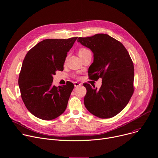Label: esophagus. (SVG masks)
Wrapping results in <instances>:
<instances>
[{
  "mask_svg": "<svg viewBox=\"0 0 158 158\" xmlns=\"http://www.w3.org/2000/svg\"><path fill=\"white\" fill-rule=\"evenodd\" d=\"M81 83H79V82H74V86H75V87H78V86H81Z\"/></svg>",
  "mask_w": 158,
  "mask_h": 158,
  "instance_id": "obj_1",
  "label": "esophagus"
}]
</instances>
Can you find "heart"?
Segmentation results:
<instances>
[{"mask_svg": "<svg viewBox=\"0 0 158 158\" xmlns=\"http://www.w3.org/2000/svg\"><path fill=\"white\" fill-rule=\"evenodd\" d=\"M78 52H79V55L80 57L85 56V55H86L87 54H89V53L91 54V51L89 49L86 48H80L79 49ZM75 77H76V76H75Z\"/></svg>", "mask_w": 158, "mask_h": 158, "instance_id": "1", "label": "heart"}]
</instances>
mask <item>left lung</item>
<instances>
[{
    "mask_svg": "<svg viewBox=\"0 0 158 158\" xmlns=\"http://www.w3.org/2000/svg\"><path fill=\"white\" fill-rule=\"evenodd\" d=\"M77 42L93 52V63L88 69L89 79H102L98 89L84 84L87 90L85 106L98 118H112L127 106L133 94L132 60L123 44L107 34L79 37Z\"/></svg>",
    "mask_w": 158,
    "mask_h": 158,
    "instance_id": "8db88e82",
    "label": "left lung"
}]
</instances>
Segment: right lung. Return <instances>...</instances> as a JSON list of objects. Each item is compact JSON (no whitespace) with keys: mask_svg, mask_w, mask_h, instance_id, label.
Segmentation results:
<instances>
[{"mask_svg":"<svg viewBox=\"0 0 158 158\" xmlns=\"http://www.w3.org/2000/svg\"><path fill=\"white\" fill-rule=\"evenodd\" d=\"M77 37L45 39L28 51L19 75L21 97L27 109L43 120L54 119L65 110L73 84L52 86L56 71L64 70L67 52Z\"/></svg>","mask_w":158,"mask_h":158,"instance_id":"add662e5","label":"right lung"}]
</instances>
